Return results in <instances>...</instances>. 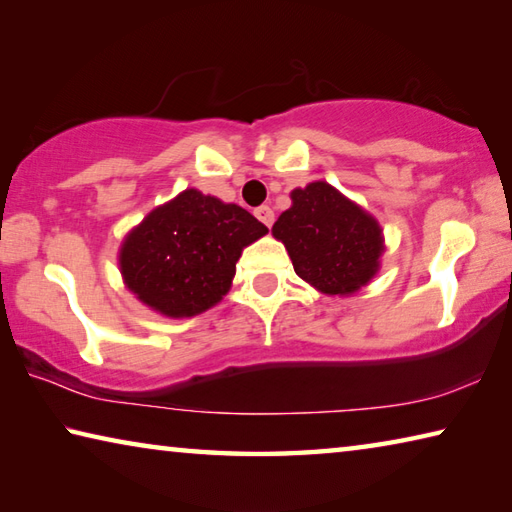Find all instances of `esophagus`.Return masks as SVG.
Segmentation results:
<instances>
[{
	"instance_id": "34e87169",
	"label": "esophagus",
	"mask_w": 512,
	"mask_h": 512,
	"mask_svg": "<svg viewBox=\"0 0 512 512\" xmlns=\"http://www.w3.org/2000/svg\"><path fill=\"white\" fill-rule=\"evenodd\" d=\"M255 216L259 221H262L264 225H268V228H271L273 225V221H275V214H273V210L268 205H259L257 210H255Z\"/></svg>"
}]
</instances>
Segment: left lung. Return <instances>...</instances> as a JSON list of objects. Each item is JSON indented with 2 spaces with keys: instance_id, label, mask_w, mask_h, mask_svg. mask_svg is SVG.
Wrapping results in <instances>:
<instances>
[{
  "instance_id": "8db88e82",
  "label": "left lung",
  "mask_w": 512,
  "mask_h": 512,
  "mask_svg": "<svg viewBox=\"0 0 512 512\" xmlns=\"http://www.w3.org/2000/svg\"><path fill=\"white\" fill-rule=\"evenodd\" d=\"M273 237L289 250L293 271L327 296H350L366 287L384 253L375 216L323 180L293 189Z\"/></svg>"
}]
</instances>
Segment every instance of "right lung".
I'll return each mask as SVG.
<instances>
[{
    "instance_id": "1",
    "label": "right lung",
    "mask_w": 512,
    "mask_h": 512,
    "mask_svg": "<svg viewBox=\"0 0 512 512\" xmlns=\"http://www.w3.org/2000/svg\"><path fill=\"white\" fill-rule=\"evenodd\" d=\"M266 232L244 207L185 189L128 232L119 268L146 307L169 318L196 316L228 293L244 248Z\"/></svg>"
}]
</instances>
